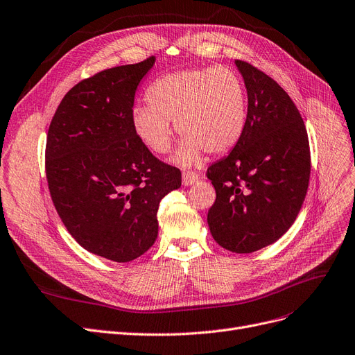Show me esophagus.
<instances>
[{
	"mask_svg": "<svg viewBox=\"0 0 355 355\" xmlns=\"http://www.w3.org/2000/svg\"><path fill=\"white\" fill-rule=\"evenodd\" d=\"M200 180L199 174H194V173H184L182 174V184L184 186H193L194 182H198Z\"/></svg>",
	"mask_w": 355,
	"mask_h": 355,
	"instance_id": "1",
	"label": "esophagus"
}]
</instances>
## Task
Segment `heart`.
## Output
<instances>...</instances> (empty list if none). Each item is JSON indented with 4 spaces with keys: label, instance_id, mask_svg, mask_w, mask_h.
I'll use <instances>...</instances> for the list:
<instances>
[{
    "label": "heart",
    "instance_id": "heart-1",
    "mask_svg": "<svg viewBox=\"0 0 355 355\" xmlns=\"http://www.w3.org/2000/svg\"><path fill=\"white\" fill-rule=\"evenodd\" d=\"M149 105L133 110V127L146 146L164 155L173 144V125L182 139L174 161L191 166L202 155L225 153L241 139L247 95L241 77L230 67L193 69L166 74L148 89Z\"/></svg>",
    "mask_w": 355,
    "mask_h": 355
}]
</instances>
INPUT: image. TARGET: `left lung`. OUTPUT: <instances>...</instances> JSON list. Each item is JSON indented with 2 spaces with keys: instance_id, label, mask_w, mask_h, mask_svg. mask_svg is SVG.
<instances>
[{
  "instance_id": "8db88e82",
  "label": "left lung",
  "mask_w": 355,
  "mask_h": 355,
  "mask_svg": "<svg viewBox=\"0 0 355 355\" xmlns=\"http://www.w3.org/2000/svg\"><path fill=\"white\" fill-rule=\"evenodd\" d=\"M248 107L241 139L207 168L216 190L207 224L232 253H253L278 241L303 206L310 180L307 130L290 95L252 64L235 60Z\"/></svg>"
}]
</instances>
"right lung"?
Segmentation results:
<instances>
[{
  "label": "right lung",
  "instance_id": "obj_1",
  "mask_svg": "<svg viewBox=\"0 0 355 355\" xmlns=\"http://www.w3.org/2000/svg\"><path fill=\"white\" fill-rule=\"evenodd\" d=\"M155 57L103 70L71 87L52 118L45 150L52 202L87 252L118 263L146 253L157 237V207L181 187L133 127L135 95Z\"/></svg>",
  "mask_w": 355,
  "mask_h": 355
}]
</instances>
